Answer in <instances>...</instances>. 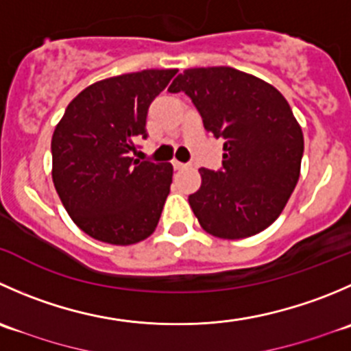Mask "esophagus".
Instances as JSON below:
<instances>
[{
    "instance_id": "1",
    "label": "esophagus",
    "mask_w": 351,
    "mask_h": 351,
    "mask_svg": "<svg viewBox=\"0 0 351 351\" xmlns=\"http://www.w3.org/2000/svg\"><path fill=\"white\" fill-rule=\"evenodd\" d=\"M190 165H186V162H180V161H173V168L175 169H185L189 168Z\"/></svg>"
}]
</instances>
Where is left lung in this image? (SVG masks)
Instances as JSON below:
<instances>
[{"label":"left lung","instance_id":"8db88e82","mask_svg":"<svg viewBox=\"0 0 351 351\" xmlns=\"http://www.w3.org/2000/svg\"><path fill=\"white\" fill-rule=\"evenodd\" d=\"M169 93H185L204 128L223 138V166L200 168L202 185L189 197L200 226L238 240L278 219L300 176L304 134L288 101L261 78L231 66L189 68Z\"/></svg>","mask_w":351,"mask_h":351}]
</instances>
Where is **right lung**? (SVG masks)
<instances>
[{
    "instance_id": "right-lung-1",
    "label": "right lung",
    "mask_w": 351,
    "mask_h": 351,
    "mask_svg": "<svg viewBox=\"0 0 351 351\" xmlns=\"http://www.w3.org/2000/svg\"><path fill=\"white\" fill-rule=\"evenodd\" d=\"M176 70H142L96 82L64 110L51 141L53 183L73 223L111 245L154 233L169 193V162L132 158L147 138L152 101Z\"/></svg>"
}]
</instances>
